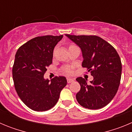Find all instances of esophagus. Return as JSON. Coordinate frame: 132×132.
<instances>
[{
	"label": "esophagus",
	"mask_w": 132,
	"mask_h": 132,
	"mask_svg": "<svg viewBox=\"0 0 132 132\" xmlns=\"http://www.w3.org/2000/svg\"><path fill=\"white\" fill-rule=\"evenodd\" d=\"M74 81V79H71V78H67V82L68 83H71V82Z\"/></svg>",
	"instance_id": "34e87169"
}]
</instances>
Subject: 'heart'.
Returning <instances> with one entry per match:
<instances>
[{
  "label": "heart",
  "mask_w": 132,
  "mask_h": 132,
  "mask_svg": "<svg viewBox=\"0 0 132 132\" xmlns=\"http://www.w3.org/2000/svg\"><path fill=\"white\" fill-rule=\"evenodd\" d=\"M74 45H70V47H71V46H73ZM63 71L65 73H66L67 74H72L73 73V69L71 67H65V68L63 69Z\"/></svg>",
  "instance_id": "heart-1"
}]
</instances>
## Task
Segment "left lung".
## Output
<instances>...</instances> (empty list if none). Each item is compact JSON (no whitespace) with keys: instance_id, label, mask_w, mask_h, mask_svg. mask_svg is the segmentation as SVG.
<instances>
[{"instance_id":"obj_1","label":"left lung","mask_w":132,"mask_h":132,"mask_svg":"<svg viewBox=\"0 0 132 132\" xmlns=\"http://www.w3.org/2000/svg\"><path fill=\"white\" fill-rule=\"evenodd\" d=\"M65 36L80 47L83 58L82 67H87L93 77L90 84L83 78H77L80 85L77 101L88 109L103 108L118 90L122 75L120 56L110 44L98 36Z\"/></svg>"}]
</instances>
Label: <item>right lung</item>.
<instances>
[{"label":"right lung","mask_w":132,"mask_h":132,"mask_svg":"<svg viewBox=\"0 0 132 132\" xmlns=\"http://www.w3.org/2000/svg\"><path fill=\"white\" fill-rule=\"evenodd\" d=\"M63 37H36L22 45L16 53L12 68L15 89L22 101L35 111L53 108L67 85L65 77H55L51 80L44 77L52 63L55 46Z\"/></svg>","instance_id":"obj_1"}]
</instances>
